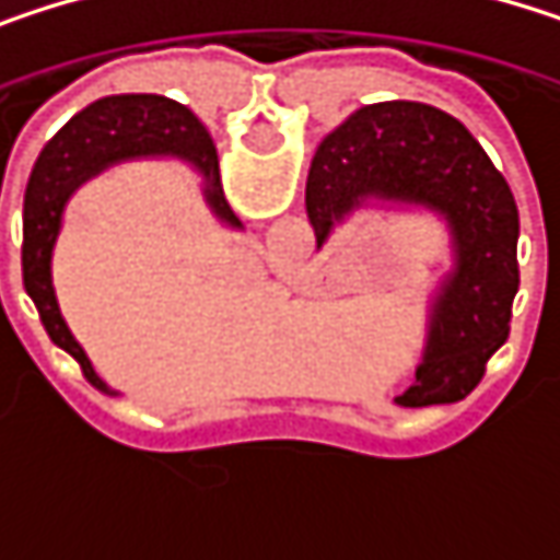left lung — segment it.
<instances>
[{
  "instance_id": "8db88e82",
  "label": "left lung",
  "mask_w": 560,
  "mask_h": 560,
  "mask_svg": "<svg viewBox=\"0 0 560 560\" xmlns=\"http://www.w3.org/2000/svg\"><path fill=\"white\" fill-rule=\"evenodd\" d=\"M307 220L317 249L363 210H424L447 230L451 266L428 298V330L405 408L467 398L509 337L518 291V210L500 168L451 113L389 100L357 109L314 152Z\"/></svg>"
}]
</instances>
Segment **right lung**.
<instances>
[{
	"mask_svg": "<svg viewBox=\"0 0 560 560\" xmlns=\"http://www.w3.org/2000/svg\"><path fill=\"white\" fill-rule=\"evenodd\" d=\"M139 159H177L187 162L200 174V190L210 207V213L230 226L243 230L240 217L230 210L220 184V162L210 132L203 122L180 103L155 93H119V96H103L80 109L55 139L42 149L28 187H25V207H22V279L25 291L38 307V317L60 350H67L90 386H96L106 395H116L109 389L77 337L70 334L51 279V256H55L57 233L63 223L67 200L96 174H103L113 165L122 162H139Z\"/></svg>",
	"mask_w": 560,
	"mask_h": 560,
	"instance_id": "obj_1",
	"label": "right lung"
}]
</instances>
